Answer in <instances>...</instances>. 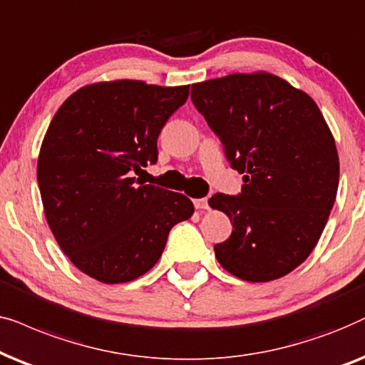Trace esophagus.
<instances>
[{
  "label": "esophagus",
  "mask_w": 365,
  "mask_h": 365,
  "mask_svg": "<svg viewBox=\"0 0 365 365\" xmlns=\"http://www.w3.org/2000/svg\"><path fill=\"white\" fill-rule=\"evenodd\" d=\"M193 205H195L198 210H203V208H208V202L207 198H195V200H193Z\"/></svg>",
  "instance_id": "1"
}]
</instances>
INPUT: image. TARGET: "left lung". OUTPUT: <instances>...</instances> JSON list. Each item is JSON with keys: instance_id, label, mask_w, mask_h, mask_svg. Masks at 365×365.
<instances>
[{"instance_id": "left-lung-1", "label": "left lung", "mask_w": 365, "mask_h": 365, "mask_svg": "<svg viewBox=\"0 0 365 365\" xmlns=\"http://www.w3.org/2000/svg\"><path fill=\"white\" fill-rule=\"evenodd\" d=\"M190 98L244 175L239 195L208 200L233 227L213 247L217 260L247 282L290 274L317 245L337 195L339 155L319 106L265 71L195 83Z\"/></svg>"}]
</instances>
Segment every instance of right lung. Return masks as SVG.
<instances>
[{"label":"right lung","mask_w":365,"mask_h":365,"mask_svg":"<svg viewBox=\"0 0 365 365\" xmlns=\"http://www.w3.org/2000/svg\"><path fill=\"white\" fill-rule=\"evenodd\" d=\"M188 86L138 80L86 85L53 116L38 157V185L53 235L76 269L123 284L157 264L168 233L193 215L190 198L133 173L157 163V140Z\"/></svg>","instance_id":"obj_1"}]
</instances>
